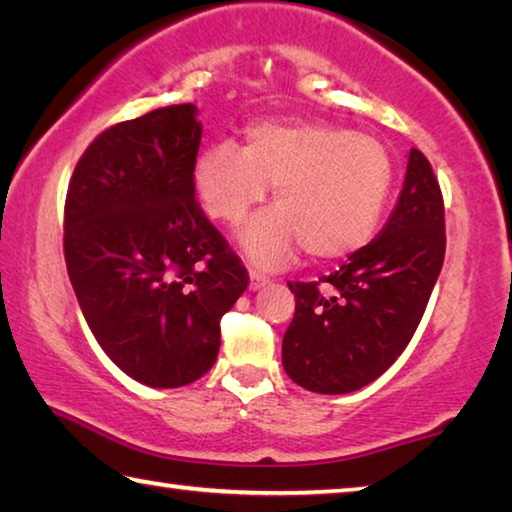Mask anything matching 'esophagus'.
Returning a JSON list of instances; mask_svg holds the SVG:
<instances>
[{
	"mask_svg": "<svg viewBox=\"0 0 512 512\" xmlns=\"http://www.w3.org/2000/svg\"><path fill=\"white\" fill-rule=\"evenodd\" d=\"M264 284H268V277L266 275L257 273V271H250V289L257 291V289H262Z\"/></svg>",
	"mask_w": 512,
	"mask_h": 512,
	"instance_id": "1",
	"label": "esophagus"
}]
</instances>
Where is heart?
Instances as JSON below:
<instances>
[{
  "mask_svg": "<svg viewBox=\"0 0 512 512\" xmlns=\"http://www.w3.org/2000/svg\"><path fill=\"white\" fill-rule=\"evenodd\" d=\"M393 158L377 137L327 121H255L244 149L207 146L194 183L210 216L237 225L273 187L277 207L241 232L255 264L284 266L305 246L316 259H341L375 237L393 189Z\"/></svg>",
  "mask_w": 512,
  "mask_h": 512,
  "instance_id": "b5f03b06",
  "label": "heart"
}]
</instances>
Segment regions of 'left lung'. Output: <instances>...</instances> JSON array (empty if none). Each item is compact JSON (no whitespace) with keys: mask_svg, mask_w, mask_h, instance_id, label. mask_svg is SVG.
I'll return each mask as SVG.
<instances>
[{"mask_svg":"<svg viewBox=\"0 0 512 512\" xmlns=\"http://www.w3.org/2000/svg\"><path fill=\"white\" fill-rule=\"evenodd\" d=\"M443 259V192L424 153L411 149L400 201L381 235L332 275L289 282L296 314L282 341L287 375L323 395L375 381L413 339Z\"/></svg>","mask_w":512,"mask_h":512,"instance_id":"8db88e82","label":"left lung"}]
</instances>
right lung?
Returning a JSON list of instances; mask_svg holds the SVG:
<instances>
[{"instance_id": "right-lung-1", "label": "right lung", "mask_w": 512, "mask_h": 512, "mask_svg": "<svg viewBox=\"0 0 512 512\" xmlns=\"http://www.w3.org/2000/svg\"><path fill=\"white\" fill-rule=\"evenodd\" d=\"M203 128L194 103L155 108L94 137L65 198V262L115 366L151 388L214 366L221 318L248 271L196 201Z\"/></svg>"}]
</instances>
